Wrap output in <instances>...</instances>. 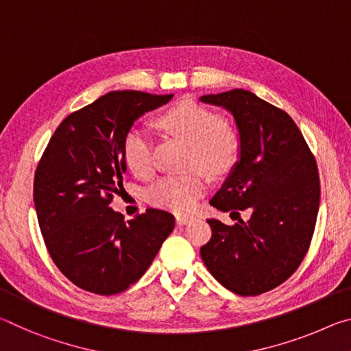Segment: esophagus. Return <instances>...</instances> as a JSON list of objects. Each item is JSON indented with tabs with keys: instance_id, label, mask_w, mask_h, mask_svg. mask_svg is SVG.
<instances>
[{
	"instance_id": "obj_1",
	"label": "esophagus",
	"mask_w": 351,
	"mask_h": 351,
	"mask_svg": "<svg viewBox=\"0 0 351 351\" xmlns=\"http://www.w3.org/2000/svg\"><path fill=\"white\" fill-rule=\"evenodd\" d=\"M189 221H193V216H188V215H177L176 216V222L177 226H185Z\"/></svg>"
}]
</instances>
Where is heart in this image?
Instances as JSON below:
<instances>
[{
    "mask_svg": "<svg viewBox=\"0 0 351 351\" xmlns=\"http://www.w3.org/2000/svg\"><path fill=\"white\" fill-rule=\"evenodd\" d=\"M158 124L193 146L191 166H202L211 174L221 176L239 160L238 132L222 121L216 112L194 101H183L158 117ZM124 158L129 169L140 179L155 172L154 136L143 125L132 128L124 138ZM208 180L202 172L165 176L146 191L149 202L172 211H189L204 196Z\"/></svg>",
    "mask_w": 351,
    "mask_h": 351,
    "instance_id": "1",
    "label": "heart"
}]
</instances>
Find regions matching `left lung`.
<instances>
[{
    "label": "left lung",
    "instance_id": "left-lung-1",
    "mask_svg": "<svg viewBox=\"0 0 351 351\" xmlns=\"http://www.w3.org/2000/svg\"><path fill=\"white\" fill-rule=\"evenodd\" d=\"M237 121L241 158L210 204L238 216L234 226L208 219L200 256L238 295H260L294 274L311 244L320 200L317 163L300 129L281 108L247 90L205 95ZM251 217L240 219L239 210Z\"/></svg>",
    "mask_w": 351,
    "mask_h": 351
}]
</instances>
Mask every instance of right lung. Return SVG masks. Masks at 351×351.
Instances as JSON below:
<instances>
[{"instance_id":"1","label":"right lung","mask_w":351,"mask_h":351,"mask_svg":"<svg viewBox=\"0 0 351 351\" xmlns=\"http://www.w3.org/2000/svg\"><path fill=\"white\" fill-rule=\"evenodd\" d=\"M174 95L110 91L63 119L34 176V205L43 241L65 277L99 295L141 278L176 226L147 208L125 222L110 208L128 174L124 138L138 117Z\"/></svg>"}]
</instances>
